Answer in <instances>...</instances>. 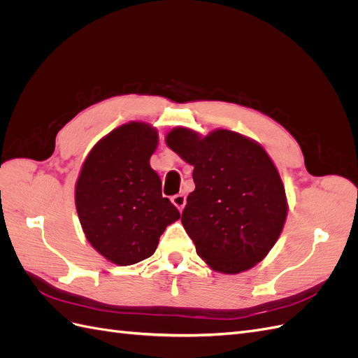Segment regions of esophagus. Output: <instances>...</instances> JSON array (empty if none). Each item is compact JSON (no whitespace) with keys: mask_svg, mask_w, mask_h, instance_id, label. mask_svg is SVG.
Masks as SVG:
<instances>
[{"mask_svg":"<svg viewBox=\"0 0 358 358\" xmlns=\"http://www.w3.org/2000/svg\"><path fill=\"white\" fill-rule=\"evenodd\" d=\"M185 201H187V199H185V196H183V194H178V196H175V197L171 199V203L176 206V208L179 209V212H182L183 208H185Z\"/></svg>","mask_w":358,"mask_h":358,"instance_id":"34e87169","label":"esophagus"}]
</instances>
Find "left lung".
Instances as JSON below:
<instances>
[{"label":"left lung","instance_id":"obj_1","mask_svg":"<svg viewBox=\"0 0 358 358\" xmlns=\"http://www.w3.org/2000/svg\"><path fill=\"white\" fill-rule=\"evenodd\" d=\"M166 145L194 167L196 189L187 199L182 225L197 255L224 275L263 262L288 215L284 182L266 149L225 128L201 136L175 127Z\"/></svg>","mask_w":358,"mask_h":358}]
</instances>
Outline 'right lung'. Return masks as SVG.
<instances>
[{
    "label": "right lung",
    "mask_w": 358,
    "mask_h": 358,
    "mask_svg": "<svg viewBox=\"0 0 358 358\" xmlns=\"http://www.w3.org/2000/svg\"><path fill=\"white\" fill-rule=\"evenodd\" d=\"M158 131L131 121L115 128L86 155L74 187L85 237L116 266H131L155 252L179 210L161 196V179L150 167Z\"/></svg>",
    "instance_id": "add662e5"
}]
</instances>
